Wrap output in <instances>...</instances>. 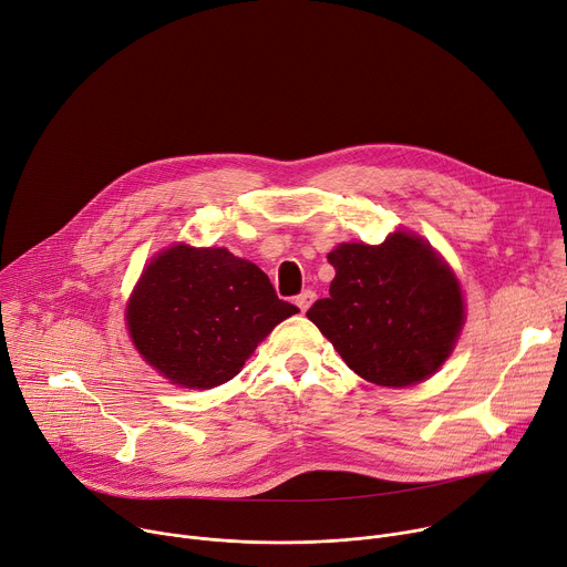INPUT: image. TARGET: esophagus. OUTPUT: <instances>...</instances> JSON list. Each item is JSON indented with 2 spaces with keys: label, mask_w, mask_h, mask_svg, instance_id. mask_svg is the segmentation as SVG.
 Returning <instances> with one entry per match:
<instances>
[{
  "label": "esophagus",
  "mask_w": 567,
  "mask_h": 567,
  "mask_svg": "<svg viewBox=\"0 0 567 567\" xmlns=\"http://www.w3.org/2000/svg\"><path fill=\"white\" fill-rule=\"evenodd\" d=\"M312 301H316V292H312V290H303L301 295H297V297H295V303L299 306V310H301V312H306V310H308V306H310Z\"/></svg>",
  "instance_id": "esophagus-1"
}]
</instances>
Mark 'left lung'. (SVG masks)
Instances as JSON below:
<instances>
[{
    "label": "left lung",
    "mask_w": 567,
    "mask_h": 567,
    "mask_svg": "<svg viewBox=\"0 0 567 567\" xmlns=\"http://www.w3.org/2000/svg\"><path fill=\"white\" fill-rule=\"evenodd\" d=\"M329 297L306 312L364 381L416 385L453 353L464 297L451 266L427 240L394 231L381 245L340 243L329 251Z\"/></svg>",
    "instance_id": "left-lung-1"
}]
</instances>
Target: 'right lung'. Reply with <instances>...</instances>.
I'll return each mask as SVG.
<instances>
[{
	"mask_svg": "<svg viewBox=\"0 0 567 567\" xmlns=\"http://www.w3.org/2000/svg\"><path fill=\"white\" fill-rule=\"evenodd\" d=\"M299 312L268 275L225 247L171 245L142 272L125 324L142 358L173 385L231 381L259 342Z\"/></svg>",
	"mask_w": 567,
	"mask_h": 567,
	"instance_id": "1",
	"label": "right lung"
}]
</instances>
